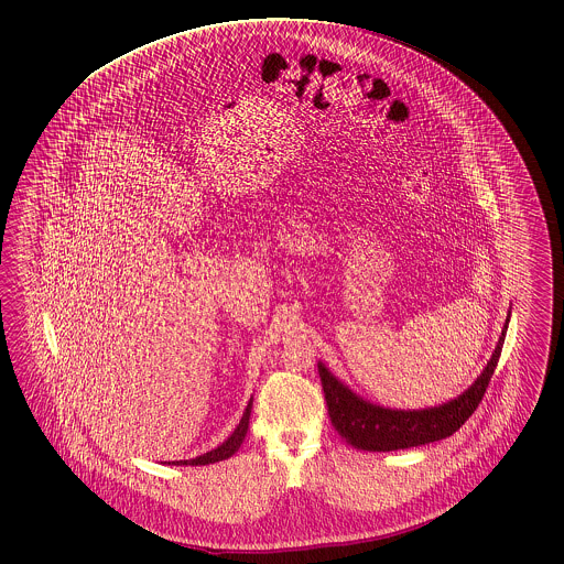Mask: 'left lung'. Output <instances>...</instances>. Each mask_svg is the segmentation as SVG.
<instances>
[{
	"instance_id": "8db88e82",
	"label": "left lung",
	"mask_w": 564,
	"mask_h": 564,
	"mask_svg": "<svg viewBox=\"0 0 564 564\" xmlns=\"http://www.w3.org/2000/svg\"><path fill=\"white\" fill-rule=\"evenodd\" d=\"M511 316V314H509ZM509 318L502 328L495 354L478 376V380L459 394L457 399L427 410H389L349 391L343 382L330 375L325 364H318V375L325 391L326 408L335 430L345 438V443L356 446L359 451H399L422 444L436 443L455 434L476 411L481 397L488 389V382L495 375L496 364L502 351V343L507 335Z\"/></svg>"
}]
</instances>
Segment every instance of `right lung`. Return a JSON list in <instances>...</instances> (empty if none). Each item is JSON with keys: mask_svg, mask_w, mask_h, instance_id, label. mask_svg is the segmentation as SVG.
<instances>
[{"mask_svg": "<svg viewBox=\"0 0 564 564\" xmlns=\"http://www.w3.org/2000/svg\"><path fill=\"white\" fill-rule=\"evenodd\" d=\"M250 411H252V399H250V403H248V408L243 411V415H241V420H239L238 427L234 430V434L225 441V443L219 444L217 448H213V451H208L205 455H200V457H196V459H189V462H173L175 465H208V463H217L223 462V459H229L236 451H238L241 443H243V438H246V432H248V424H250Z\"/></svg>", "mask_w": 564, "mask_h": 564, "instance_id": "right-lung-1", "label": "right lung"}]
</instances>
